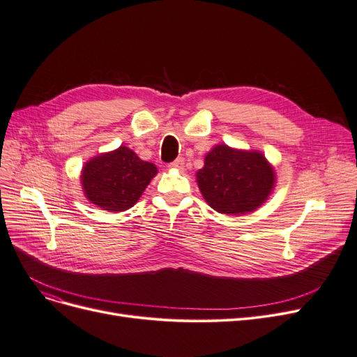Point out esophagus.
Wrapping results in <instances>:
<instances>
[{"instance_id":"34e87169","label":"esophagus","mask_w":357,"mask_h":357,"mask_svg":"<svg viewBox=\"0 0 357 357\" xmlns=\"http://www.w3.org/2000/svg\"><path fill=\"white\" fill-rule=\"evenodd\" d=\"M183 165H185V160L182 159V158H178L176 160H174L172 163L169 165V167H172V169H183Z\"/></svg>"}]
</instances>
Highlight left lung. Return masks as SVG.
Listing matches in <instances>:
<instances>
[{
    "mask_svg": "<svg viewBox=\"0 0 357 357\" xmlns=\"http://www.w3.org/2000/svg\"><path fill=\"white\" fill-rule=\"evenodd\" d=\"M197 182L211 208L236 215L266 203L274 188L275 174L262 153L219 144L207 153L204 167L197 172Z\"/></svg>",
    "mask_w": 357,
    "mask_h": 357,
    "instance_id": "left-lung-1",
    "label": "left lung"
}]
</instances>
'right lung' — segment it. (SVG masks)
<instances>
[{
  "mask_svg": "<svg viewBox=\"0 0 357 357\" xmlns=\"http://www.w3.org/2000/svg\"><path fill=\"white\" fill-rule=\"evenodd\" d=\"M156 174L153 163L121 146L90 159L83 167L82 185L91 204L116 213L131 208Z\"/></svg>",
  "mask_w": 357,
  "mask_h": 357,
  "instance_id": "right-lung-1",
  "label": "right lung"
}]
</instances>
